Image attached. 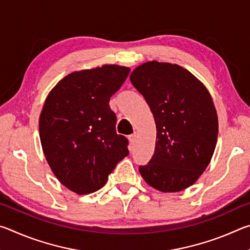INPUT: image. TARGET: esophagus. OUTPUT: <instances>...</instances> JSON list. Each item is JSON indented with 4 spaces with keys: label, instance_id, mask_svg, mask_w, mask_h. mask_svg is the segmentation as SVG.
I'll list each match as a JSON object with an SVG mask.
<instances>
[{
    "label": "esophagus",
    "instance_id": "34e87169",
    "mask_svg": "<svg viewBox=\"0 0 250 250\" xmlns=\"http://www.w3.org/2000/svg\"><path fill=\"white\" fill-rule=\"evenodd\" d=\"M137 138H138L137 132H133L132 134L129 135V141H130L131 143H134L135 141H137Z\"/></svg>",
    "mask_w": 250,
    "mask_h": 250
}]
</instances>
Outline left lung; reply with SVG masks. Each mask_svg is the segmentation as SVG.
I'll return each mask as SVG.
<instances>
[{"instance_id": "obj_1", "label": "left lung", "mask_w": 250, "mask_h": 250, "mask_svg": "<svg viewBox=\"0 0 250 250\" xmlns=\"http://www.w3.org/2000/svg\"><path fill=\"white\" fill-rule=\"evenodd\" d=\"M130 80L156 125L154 154L139 167L143 180L166 193L188 188L209 164L217 142V113L208 90L183 67L156 61L138 66Z\"/></svg>"}]
</instances>
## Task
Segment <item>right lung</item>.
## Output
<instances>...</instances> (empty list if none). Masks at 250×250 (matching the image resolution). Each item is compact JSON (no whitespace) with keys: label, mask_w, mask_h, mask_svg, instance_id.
Here are the masks:
<instances>
[{"label":"right lung","mask_w":250,"mask_h":250,"mask_svg":"<svg viewBox=\"0 0 250 250\" xmlns=\"http://www.w3.org/2000/svg\"><path fill=\"white\" fill-rule=\"evenodd\" d=\"M129 67L104 65L74 71L55 86L40 117L42 147L55 176L79 195L98 191L129 154L128 139L116 132L111 97Z\"/></svg>","instance_id":"right-lung-1"}]
</instances>
